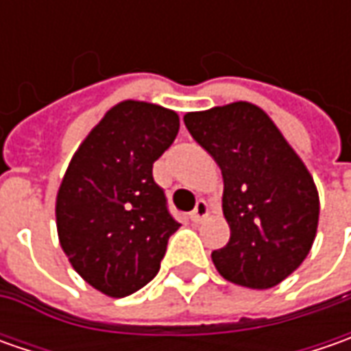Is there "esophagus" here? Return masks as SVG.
Masks as SVG:
<instances>
[{"label": "esophagus", "instance_id": "34e87169", "mask_svg": "<svg viewBox=\"0 0 351 351\" xmlns=\"http://www.w3.org/2000/svg\"><path fill=\"white\" fill-rule=\"evenodd\" d=\"M209 203L207 201H197L195 209H193V213H191V221L193 223H201V221H205L207 217H209Z\"/></svg>", "mask_w": 351, "mask_h": 351}]
</instances>
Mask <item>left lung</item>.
Instances as JSON below:
<instances>
[{"mask_svg":"<svg viewBox=\"0 0 351 351\" xmlns=\"http://www.w3.org/2000/svg\"><path fill=\"white\" fill-rule=\"evenodd\" d=\"M191 136L223 171L230 240L210 254L230 283L269 289L313 248L318 191L303 160L260 107L236 101L183 117Z\"/></svg>","mask_w":351,"mask_h":351,"instance_id":"1","label":"left lung"}]
</instances>
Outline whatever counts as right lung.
Masks as SVG:
<instances>
[{
  "label": "right lung",
  "mask_w": 351,
  "mask_h": 351,
  "mask_svg": "<svg viewBox=\"0 0 351 351\" xmlns=\"http://www.w3.org/2000/svg\"><path fill=\"white\" fill-rule=\"evenodd\" d=\"M178 130L176 111L117 103L64 173L56 195L60 246L75 271L109 297H127L152 281L180 228L152 176Z\"/></svg>",
  "instance_id": "add662e5"
}]
</instances>
